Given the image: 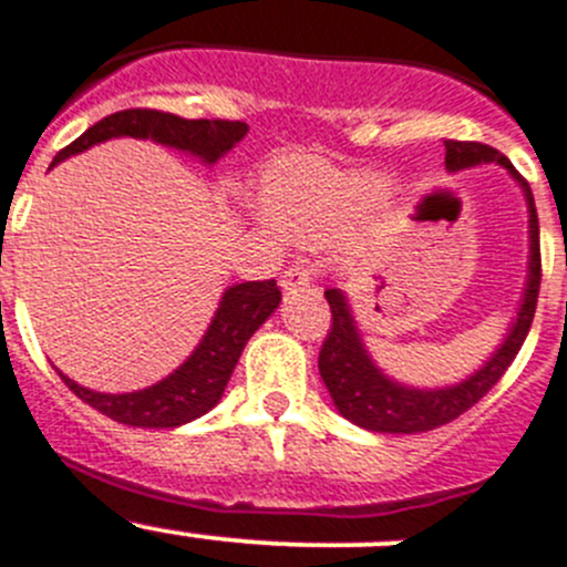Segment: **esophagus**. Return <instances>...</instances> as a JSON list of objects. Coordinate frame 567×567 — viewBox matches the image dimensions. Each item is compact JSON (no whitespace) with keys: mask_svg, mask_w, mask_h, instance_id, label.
<instances>
[{"mask_svg":"<svg viewBox=\"0 0 567 567\" xmlns=\"http://www.w3.org/2000/svg\"><path fill=\"white\" fill-rule=\"evenodd\" d=\"M310 282H313V271H310V266H305V262H293V266L285 268V274H282V288L285 290L308 288Z\"/></svg>","mask_w":567,"mask_h":567,"instance_id":"1","label":"esophagus"}]
</instances>
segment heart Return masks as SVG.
I'll list each match as a JSON object with an SVG mask.
<instances>
[{"label": "heart", "instance_id": "obj_1", "mask_svg": "<svg viewBox=\"0 0 567 567\" xmlns=\"http://www.w3.org/2000/svg\"><path fill=\"white\" fill-rule=\"evenodd\" d=\"M394 184L358 171H338L310 156L274 162L259 182V200L274 226L290 237L316 240L347 220L361 197V209L385 215L394 204Z\"/></svg>", "mask_w": 567, "mask_h": 567}]
</instances>
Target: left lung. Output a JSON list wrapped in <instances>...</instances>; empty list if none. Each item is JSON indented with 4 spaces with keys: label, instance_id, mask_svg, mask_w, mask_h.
Returning <instances> with one entry per match:
<instances>
[{
    "label": "left lung",
    "instance_id": "1",
    "mask_svg": "<svg viewBox=\"0 0 567 567\" xmlns=\"http://www.w3.org/2000/svg\"><path fill=\"white\" fill-rule=\"evenodd\" d=\"M489 162L509 171V176L520 184L528 206V279L520 308H517V319L512 321L504 343L492 352L489 361L478 372L470 374L467 380L456 385H444V389H411V385L396 383L374 367L343 290H324L327 305L332 310V327L321 343L319 372L336 409L349 422H355L358 427H367L374 433H425L439 425H447L467 409H473L481 396L504 378V372L512 367L523 341H526L534 310H537L539 277H543L539 274L543 271L539 268V224L532 187L512 167L509 158L495 147L481 145V142H444V167L451 173Z\"/></svg>",
    "mask_w": 567,
    "mask_h": 567
}]
</instances>
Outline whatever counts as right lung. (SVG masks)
<instances>
[{
	"mask_svg": "<svg viewBox=\"0 0 567 567\" xmlns=\"http://www.w3.org/2000/svg\"><path fill=\"white\" fill-rule=\"evenodd\" d=\"M246 131L248 125L237 123V120L235 123L231 120H184V116L167 114V111L125 109L94 123L86 134L63 147L52 158V164L89 151L97 142L114 140V136L153 140L158 145L198 156L204 164H215L246 136ZM279 299L282 293L277 288V279L240 282L226 288L224 299L215 310V319L198 347L193 349V355L176 372L147 389L128 391V394H103V391L83 389L66 374H58L83 403L111 416L114 422L134 427H178L184 422L198 420L220 403L226 383L240 361L243 347L279 308Z\"/></svg>",
	"mask_w": 567,
	"mask_h": 567,
	"instance_id": "right-lung-1",
	"label": "right lung"
}]
</instances>
